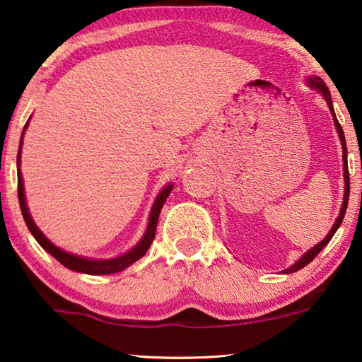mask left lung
<instances>
[{
	"label": "left lung",
	"mask_w": 362,
	"mask_h": 362,
	"mask_svg": "<svg viewBox=\"0 0 362 362\" xmlns=\"http://www.w3.org/2000/svg\"><path fill=\"white\" fill-rule=\"evenodd\" d=\"M307 86L312 88V90H315L317 93H320L325 101H327L329 111H332V116H333V122H334V127H337V132H338V137L341 140V148H343V176H344V194H343V204H341V209H339V214L337 220H334L332 230H329L327 237H325L320 243H317L315 246H312L310 250L307 251V253H303L300 258H298L294 264L289 266V268L281 271L282 274H291V272H296L298 269H302L303 266H307L310 261L315 258V256L320 253V251L325 248V246L328 245L329 240L333 238V235L337 233V230L339 228V225H341L343 218H344V214H346V207H348V201H349V171H348V148H346V140H344V134H343V129L341 125H339L337 116H334V109H333V103H332V94H329L327 85H325L322 78L318 76H308L307 80Z\"/></svg>",
	"instance_id": "1"
}]
</instances>
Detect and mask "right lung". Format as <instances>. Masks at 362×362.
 I'll return each instance as SVG.
<instances>
[{"label": "right lung", "instance_id": "obj_1", "mask_svg": "<svg viewBox=\"0 0 362 362\" xmlns=\"http://www.w3.org/2000/svg\"><path fill=\"white\" fill-rule=\"evenodd\" d=\"M30 120V117H29ZM29 120L24 125L23 134H21V142H19V150H18V196H19V206H21V212H23L24 222L28 225L29 232L33 233V237L37 240V243L44 248L47 253H50L57 261H60L65 268L76 271V272H83V274H91V276H104V274H116V272L124 271L125 268H129L130 264H134L135 261L142 258V256L148 251L151 242L155 238V232H156V222H158L161 207L166 199H168L170 192L173 191V182H168L163 189L158 192L156 196L153 206H151L150 211V217H148V225H146V230L144 233V237L140 238V242L132 246L129 251L125 253L116 256V258H109V259H94V258H86V256H80L75 253H70V251H65L59 248V246L54 245L49 238L42 233V230L35 225L34 218L30 217L28 202H25V192H24V181H23V173H21V150H23V139H24V132L28 129Z\"/></svg>", "mask_w": 362, "mask_h": 362}]
</instances>
